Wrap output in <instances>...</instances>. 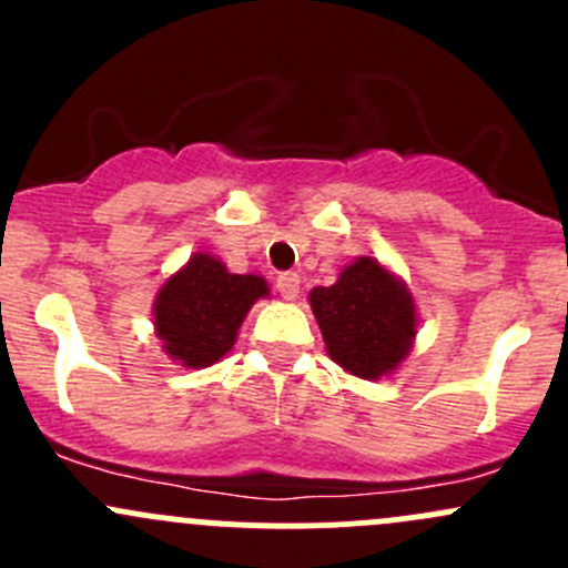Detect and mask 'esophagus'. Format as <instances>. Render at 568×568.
<instances>
[{"label":"esophagus","mask_w":568,"mask_h":568,"mask_svg":"<svg viewBox=\"0 0 568 568\" xmlns=\"http://www.w3.org/2000/svg\"><path fill=\"white\" fill-rule=\"evenodd\" d=\"M277 291H280V296H283V300L294 302L296 296H300V274H294V272L280 274V277H277Z\"/></svg>","instance_id":"obj_1"}]
</instances>
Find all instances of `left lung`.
Segmentation results:
<instances>
[{
    "instance_id": "1",
    "label": "left lung",
    "mask_w": 568,
    "mask_h": 568,
    "mask_svg": "<svg viewBox=\"0 0 568 568\" xmlns=\"http://www.w3.org/2000/svg\"><path fill=\"white\" fill-rule=\"evenodd\" d=\"M311 307L329 357L359 379L393 374L412 352L415 300L404 280L376 257H357L335 285L313 288Z\"/></svg>"
}]
</instances>
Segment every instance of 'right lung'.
<instances>
[{"label": "right lung", "instance_id": "obj_1", "mask_svg": "<svg viewBox=\"0 0 568 568\" xmlns=\"http://www.w3.org/2000/svg\"><path fill=\"white\" fill-rule=\"evenodd\" d=\"M263 296L266 280L227 272L220 257L197 252L159 291L153 326L168 357L183 368H209L231 352L244 316Z\"/></svg>", "mask_w": 568, "mask_h": 568}]
</instances>
